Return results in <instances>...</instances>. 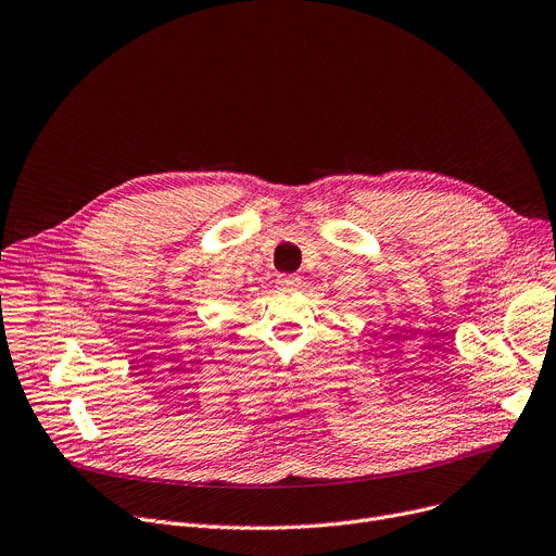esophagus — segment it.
Returning a JSON list of instances; mask_svg holds the SVG:
<instances>
[{
    "label": "esophagus",
    "instance_id": "34e87169",
    "mask_svg": "<svg viewBox=\"0 0 556 556\" xmlns=\"http://www.w3.org/2000/svg\"><path fill=\"white\" fill-rule=\"evenodd\" d=\"M303 282H301V278H298V276H287V274H280L278 276V287L280 289H287V291H293V289H298V287H301Z\"/></svg>",
    "mask_w": 556,
    "mask_h": 556
}]
</instances>
